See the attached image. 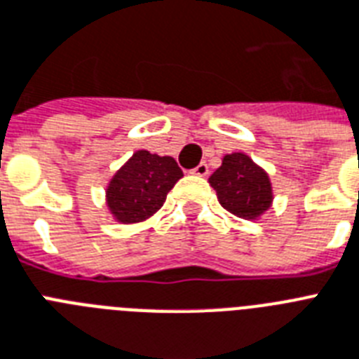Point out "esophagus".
<instances>
[{
	"label": "esophagus",
	"instance_id": "esophagus-1",
	"mask_svg": "<svg viewBox=\"0 0 359 359\" xmlns=\"http://www.w3.org/2000/svg\"><path fill=\"white\" fill-rule=\"evenodd\" d=\"M191 174H194V176H207V174H209V165H207L205 161H201L198 167L192 168Z\"/></svg>",
	"mask_w": 359,
	"mask_h": 359
}]
</instances>
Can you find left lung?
Wrapping results in <instances>:
<instances>
[{
	"mask_svg": "<svg viewBox=\"0 0 359 359\" xmlns=\"http://www.w3.org/2000/svg\"><path fill=\"white\" fill-rule=\"evenodd\" d=\"M224 209L235 216L253 220L271 205V183L268 174L245 154H229L222 167L209 177Z\"/></svg>",
	"mask_w": 359,
	"mask_h": 359,
	"instance_id": "obj_1",
	"label": "left lung"
}]
</instances>
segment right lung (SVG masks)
<instances>
[{
	"label": "right lung",
	"instance_id": "1",
	"mask_svg": "<svg viewBox=\"0 0 359 359\" xmlns=\"http://www.w3.org/2000/svg\"><path fill=\"white\" fill-rule=\"evenodd\" d=\"M183 176L172 158L137 150L106 189L111 215L123 224L147 220L159 211L176 182Z\"/></svg>",
	"mask_w": 359,
	"mask_h": 359
}]
</instances>
